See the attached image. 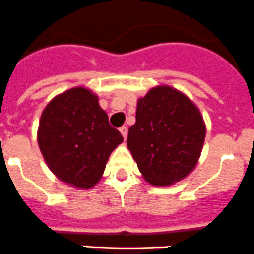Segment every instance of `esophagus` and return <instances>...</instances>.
Segmentation results:
<instances>
[{
	"label": "esophagus",
	"instance_id": "34e87169",
	"mask_svg": "<svg viewBox=\"0 0 254 254\" xmlns=\"http://www.w3.org/2000/svg\"><path fill=\"white\" fill-rule=\"evenodd\" d=\"M120 132H121V134H122L123 136V138H127V133H128V131H127V127H126V126H122V127H121L120 128Z\"/></svg>",
	"mask_w": 254,
	"mask_h": 254
}]
</instances>
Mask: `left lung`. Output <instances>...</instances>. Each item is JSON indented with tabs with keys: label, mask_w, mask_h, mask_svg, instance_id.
Returning <instances> with one entry per match:
<instances>
[{
	"label": "left lung",
	"mask_w": 254,
	"mask_h": 254,
	"mask_svg": "<svg viewBox=\"0 0 254 254\" xmlns=\"http://www.w3.org/2000/svg\"><path fill=\"white\" fill-rule=\"evenodd\" d=\"M205 136L197 105L174 87L158 85L137 100L127 146L147 183L172 186L194 169Z\"/></svg>",
	"instance_id": "1"
}]
</instances>
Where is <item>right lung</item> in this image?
Masks as SVG:
<instances>
[{"instance_id": "add662e5", "label": "right lung", "mask_w": 254, "mask_h": 254, "mask_svg": "<svg viewBox=\"0 0 254 254\" xmlns=\"http://www.w3.org/2000/svg\"><path fill=\"white\" fill-rule=\"evenodd\" d=\"M38 145L51 172L71 187L87 190L99 183L122 134L108 122L99 98L85 86L56 95L42 112Z\"/></svg>"}]
</instances>
